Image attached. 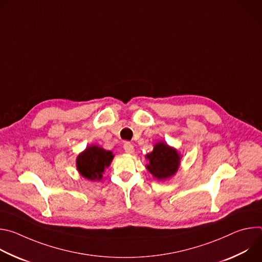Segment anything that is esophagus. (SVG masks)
Returning a JSON list of instances; mask_svg holds the SVG:
<instances>
[{
    "label": "esophagus",
    "instance_id": "obj_1",
    "mask_svg": "<svg viewBox=\"0 0 262 262\" xmlns=\"http://www.w3.org/2000/svg\"><path fill=\"white\" fill-rule=\"evenodd\" d=\"M123 148H124V150H125V152L126 154H129V155H132V154H134V151H135V149H134V146H133V144L130 143V142H124V144H123Z\"/></svg>",
    "mask_w": 262,
    "mask_h": 262
}]
</instances>
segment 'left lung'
Here are the masks:
<instances>
[{
    "instance_id": "1",
    "label": "left lung",
    "mask_w": 262,
    "mask_h": 262,
    "mask_svg": "<svg viewBox=\"0 0 262 262\" xmlns=\"http://www.w3.org/2000/svg\"><path fill=\"white\" fill-rule=\"evenodd\" d=\"M148 171L158 179H166L178 170L180 158L174 148L165 143H158L154 151L147 155Z\"/></svg>"
}]
</instances>
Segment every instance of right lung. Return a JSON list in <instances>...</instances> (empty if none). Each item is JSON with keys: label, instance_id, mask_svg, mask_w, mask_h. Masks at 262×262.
<instances>
[{"label": "right lung", "instance_id": "add662e5", "mask_svg": "<svg viewBox=\"0 0 262 262\" xmlns=\"http://www.w3.org/2000/svg\"><path fill=\"white\" fill-rule=\"evenodd\" d=\"M114 156L111 151L97 146H90L77 159V167L81 175L87 179H100L105 167L110 165Z\"/></svg>", "mask_w": 262, "mask_h": 262}]
</instances>
